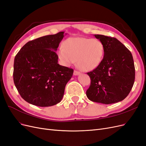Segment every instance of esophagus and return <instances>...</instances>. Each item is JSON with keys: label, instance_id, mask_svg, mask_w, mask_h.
<instances>
[{"label": "esophagus", "instance_id": "34e87169", "mask_svg": "<svg viewBox=\"0 0 146 146\" xmlns=\"http://www.w3.org/2000/svg\"><path fill=\"white\" fill-rule=\"evenodd\" d=\"M80 74V72L77 71V70H74V76H78V75Z\"/></svg>", "mask_w": 146, "mask_h": 146}]
</instances>
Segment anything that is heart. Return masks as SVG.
<instances>
[{
	"label": "heart",
	"instance_id": "heart-1",
	"mask_svg": "<svg viewBox=\"0 0 146 146\" xmlns=\"http://www.w3.org/2000/svg\"><path fill=\"white\" fill-rule=\"evenodd\" d=\"M104 46L99 39L83 37L69 38L59 47L57 54L66 66L74 63L77 60L78 69L89 72L100 64L104 55Z\"/></svg>",
	"mask_w": 146,
	"mask_h": 146
}]
</instances>
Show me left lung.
Listing matches in <instances>:
<instances>
[{
	"mask_svg": "<svg viewBox=\"0 0 146 146\" xmlns=\"http://www.w3.org/2000/svg\"><path fill=\"white\" fill-rule=\"evenodd\" d=\"M104 46V58L98 68L87 74L91 85L86 91L90 100L104 104L117 103L129 95L135 78L131 52L115 38L94 35Z\"/></svg>",
	"mask_w": 146,
	"mask_h": 146,
	"instance_id": "1",
	"label": "left lung"
}]
</instances>
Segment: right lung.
I'll return each mask as SVG.
<instances>
[{
	"label": "right lung",
	"instance_id": "right-lung-1",
	"mask_svg": "<svg viewBox=\"0 0 146 146\" xmlns=\"http://www.w3.org/2000/svg\"><path fill=\"white\" fill-rule=\"evenodd\" d=\"M64 32L26 43L15 58L13 80L21 96L38 107L55 105L62 99L74 70L58 63L56 54Z\"/></svg>",
	"mask_w": 146,
	"mask_h": 146
}]
</instances>
